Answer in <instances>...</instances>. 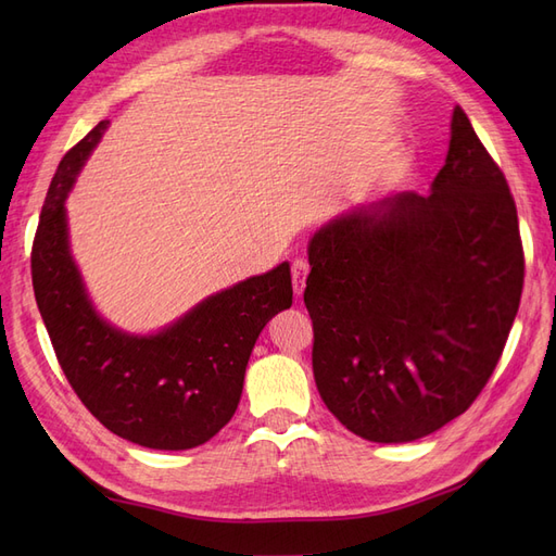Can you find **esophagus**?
<instances>
[{
	"label": "esophagus",
	"instance_id": "obj_1",
	"mask_svg": "<svg viewBox=\"0 0 556 556\" xmlns=\"http://www.w3.org/2000/svg\"><path fill=\"white\" fill-rule=\"evenodd\" d=\"M306 276H308V262L306 260H294L292 262V288H294L296 296L304 294Z\"/></svg>",
	"mask_w": 556,
	"mask_h": 556
}]
</instances>
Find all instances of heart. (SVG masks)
I'll return each instance as SVG.
<instances>
[{
  "instance_id": "heart-1",
  "label": "heart",
  "mask_w": 556,
  "mask_h": 556,
  "mask_svg": "<svg viewBox=\"0 0 556 556\" xmlns=\"http://www.w3.org/2000/svg\"><path fill=\"white\" fill-rule=\"evenodd\" d=\"M403 172H406V160L403 157H390L387 160L384 164H382V176L387 178V180H396Z\"/></svg>"
}]
</instances>
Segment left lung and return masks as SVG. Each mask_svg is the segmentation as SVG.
I'll return each mask as SVG.
<instances>
[{
  "label": "left lung",
  "instance_id": "left-lung-1",
  "mask_svg": "<svg viewBox=\"0 0 556 556\" xmlns=\"http://www.w3.org/2000/svg\"><path fill=\"white\" fill-rule=\"evenodd\" d=\"M427 197L401 192L315 231L304 304L325 406L374 443H408L478 399L525 285L515 199L464 109Z\"/></svg>",
  "mask_w": 556,
  "mask_h": 556
}]
</instances>
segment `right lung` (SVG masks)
<instances>
[{
    "mask_svg": "<svg viewBox=\"0 0 556 556\" xmlns=\"http://www.w3.org/2000/svg\"><path fill=\"white\" fill-rule=\"evenodd\" d=\"M106 125L80 139L50 180L31 243L37 306L66 380L99 422L150 450H190L237 413L260 331L292 306L290 264L204 299L155 336L106 325L72 260L64 213L66 192Z\"/></svg>",
    "mask_w": 556,
    "mask_h": 556,
    "instance_id": "1",
    "label": "right lung"
}]
</instances>
